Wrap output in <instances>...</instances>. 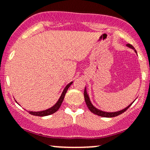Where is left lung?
Segmentation results:
<instances>
[{"mask_svg":"<svg viewBox=\"0 0 150 150\" xmlns=\"http://www.w3.org/2000/svg\"><path fill=\"white\" fill-rule=\"evenodd\" d=\"M126 46L128 47H129V48H132V49H134V51H135V52H137V51H136L135 48H134V47L132 45H131V44H129V43H128V44H127ZM84 98H85V101H86V105H87L88 108L89 109V110H90L91 112H93V114L101 116V117H116V116L122 114V113H123L124 112L126 111V110H128V108H129V107H131V104H133V103H131V104H129L128 107H125V109H123V110H120V111H118V112H107L102 111V110H99V109L96 108V107H95L92 104L91 102V100H90V98H89L88 93H87L86 87L85 88V90H84Z\"/></svg>","mask_w":150,"mask_h":150,"instance_id":"1","label":"left lung"}]
</instances>
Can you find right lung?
I'll return each mask as SVG.
<instances>
[{
    "instance_id": "right-lung-1",
    "label": "right lung",
    "mask_w": 150,
    "mask_h": 150,
    "mask_svg": "<svg viewBox=\"0 0 150 150\" xmlns=\"http://www.w3.org/2000/svg\"><path fill=\"white\" fill-rule=\"evenodd\" d=\"M73 82H70L69 83H68L66 86V87L64 88V89L63 90L61 96L59 97V100L57 101V102L54 104L53 107H51V108L47 109L46 110H43V111H39V112H33V111H28L29 113L33 115H35V116H40V117H43V116H47V115H50L53 114V113L56 112L57 110L59 109V107H61V104L62 103L63 100H64V96H65L67 91L68 88H69V86L72 85V83ZM18 104V103H17Z\"/></svg>"
}]
</instances>
